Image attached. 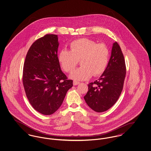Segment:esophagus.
I'll return each instance as SVG.
<instances>
[{"label":"esophagus","instance_id":"esophagus-1","mask_svg":"<svg viewBox=\"0 0 151 151\" xmlns=\"http://www.w3.org/2000/svg\"><path fill=\"white\" fill-rule=\"evenodd\" d=\"M79 84H80V82L78 81H73V86H76V85H78Z\"/></svg>","mask_w":151,"mask_h":151}]
</instances>
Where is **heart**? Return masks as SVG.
I'll list each match as a JSON object with an SVG mask.
<instances>
[{
    "instance_id": "obj_1",
    "label": "heart",
    "mask_w": 151,
    "mask_h": 151,
    "mask_svg": "<svg viewBox=\"0 0 151 151\" xmlns=\"http://www.w3.org/2000/svg\"><path fill=\"white\" fill-rule=\"evenodd\" d=\"M70 51H60L58 59L65 72L73 71L80 60L81 67L74 71L70 78L76 80H84L101 75L105 71L109 61L110 51L104 43H97L93 40L81 38L70 43Z\"/></svg>"
}]
</instances>
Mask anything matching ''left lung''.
<instances>
[{
	"label": "left lung",
	"instance_id": "1",
	"mask_svg": "<svg viewBox=\"0 0 151 151\" xmlns=\"http://www.w3.org/2000/svg\"><path fill=\"white\" fill-rule=\"evenodd\" d=\"M126 73L124 58L118 43H113L107 68L100 79L88 84L84 97L87 105L96 112H104L118 100Z\"/></svg>",
	"mask_w": 151,
	"mask_h": 151
}]
</instances>
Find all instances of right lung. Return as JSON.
Here are the masks:
<instances>
[{"label": "right lung", "instance_id": "add662e5", "mask_svg": "<svg viewBox=\"0 0 151 151\" xmlns=\"http://www.w3.org/2000/svg\"><path fill=\"white\" fill-rule=\"evenodd\" d=\"M57 35L47 34L37 40L28 51L23 67L26 96L36 111L51 115L61 106L73 86L60 69L58 59Z\"/></svg>", "mask_w": 151, "mask_h": 151}]
</instances>
